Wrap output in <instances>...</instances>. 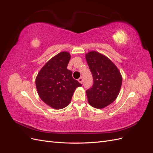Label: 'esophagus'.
I'll return each mask as SVG.
<instances>
[{
    "instance_id": "1",
    "label": "esophagus",
    "mask_w": 153,
    "mask_h": 153,
    "mask_svg": "<svg viewBox=\"0 0 153 153\" xmlns=\"http://www.w3.org/2000/svg\"><path fill=\"white\" fill-rule=\"evenodd\" d=\"M78 81L80 83V84H82V82H83V78H82V77H80V78L78 79Z\"/></svg>"
}]
</instances>
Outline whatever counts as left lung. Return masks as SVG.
<instances>
[{
    "label": "left lung",
    "instance_id": "left-lung-1",
    "mask_svg": "<svg viewBox=\"0 0 153 153\" xmlns=\"http://www.w3.org/2000/svg\"><path fill=\"white\" fill-rule=\"evenodd\" d=\"M85 59L93 78V84L86 91L88 102L96 108H103L117 98L122 76L116 66L102 54L92 51Z\"/></svg>",
    "mask_w": 153,
    "mask_h": 153
}]
</instances>
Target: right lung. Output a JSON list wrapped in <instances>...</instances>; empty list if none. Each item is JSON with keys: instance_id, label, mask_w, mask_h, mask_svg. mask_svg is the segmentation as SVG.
Here are the masks:
<instances>
[{"instance_id": "1", "label": "right lung", "mask_w": 153, "mask_h": 153, "mask_svg": "<svg viewBox=\"0 0 153 153\" xmlns=\"http://www.w3.org/2000/svg\"><path fill=\"white\" fill-rule=\"evenodd\" d=\"M69 53H58L46 63L36 79L38 93L43 101L55 109H61L71 102L76 88L82 86L67 68Z\"/></svg>"}]
</instances>
